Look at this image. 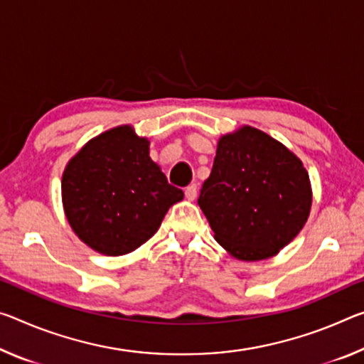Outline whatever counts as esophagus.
<instances>
[{
	"instance_id": "esophagus-1",
	"label": "esophagus",
	"mask_w": 364,
	"mask_h": 364,
	"mask_svg": "<svg viewBox=\"0 0 364 364\" xmlns=\"http://www.w3.org/2000/svg\"><path fill=\"white\" fill-rule=\"evenodd\" d=\"M184 196H186L188 200H194L196 196H198V186H196V184H189V186L184 189Z\"/></svg>"
}]
</instances>
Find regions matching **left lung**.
<instances>
[{"label":"left lung","mask_w":364,"mask_h":364,"mask_svg":"<svg viewBox=\"0 0 364 364\" xmlns=\"http://www.w3.org/2000/svg\"><path fill=\"white\" fill-rule=\"evenodd\" d=\"M198 204L225 250L241 261H261L277 255L306 223L309 176L285 146L245 126L218 141Z\"/></svg>","instance_id":"left-lung-1"}]
</instances>
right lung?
Listing matches in <instances>:
<instances>
[{
  "label": "right lung",
  "instance_id": "right-lung-1",
  "mask_svg": "<svg viewBox=\"0 0 364 364\" xmlns=\"http://www.w3.org/2000/svg\"><path fill=\"white\" fill-rule=\"evenodd\" d=\"M63 204L74 232L108 256L131 252L157 232L183 191L149 157V141L129 126L107 131L69 161Z\"/></svg>",
  "mask_w": 364,
  "mask_h": 364
}]
</instances>
